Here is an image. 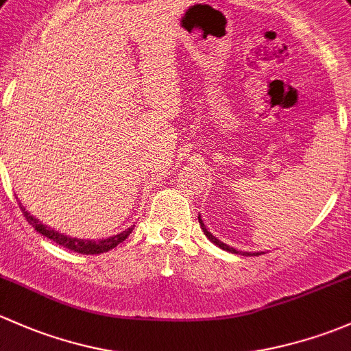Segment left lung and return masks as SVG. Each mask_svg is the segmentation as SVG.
<instances>
[{"instance_id":"1","label":"left lung","mask_w":351,"mask_h":351,"mask_svg":"<svg viewBox=\"0 0 351 351\" xmlns=\"http://www.w3.org/2000/svg\"><path fill=\"white\" fill-rule=\"evenodd\" d=\"M197 219H199V225H201L202 231H204V234H206V237H208L209 240L213 241V243H215V245H218L219 248H223V250H226V252H231V254H240V255H247V256H250V255H262V252H255V254H252V252H238V250H234L233 247H230V245L223 243L221 240H218V238H216V237H213V234H211V231H208V228H206V225H204V223H202L201 216H197Z\"/></svg>"}]
</instances>
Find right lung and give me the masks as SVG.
Returning <instances> with one entry per match:
<instances>
[{"label":"right lung","instance_id":"1","mask_svg":"<svg viewBox=\"0 0 351 351\" xmlns=\"http://www.w3.org/2000/svg\"><path fill=\"white\" fill-rule=\"evenodd\" d=\"M20 209L21 213H23L25 218H27V221L30 223L38 233L43 234V237L50 238V240L56 241L57 245H62V247L69 248V250L77 252V254H84V255H97V254H104V252L113 250L117 245H120L121 241H125L126 238H128V234L133 231V226H132V228L121 231V233L114 234V237L104 238V240H81V238L67 237V234L59 233V231L50 228V226L43 225L42 221H38L35 216H32L30 213L21 206V202H20Z\"/></svg>","mask_w":351,"mask_h":351}]
</instances>
